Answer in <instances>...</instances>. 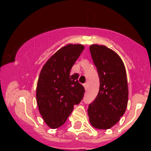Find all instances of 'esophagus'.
Instances as JSON below:
<instances>
[{"label": "esophagus", "mask_w": 151, "mask_h": 151, "mask_svg": "<svg viewBox=\"0 0 151 151\" xmlns=\"http://www.w3.org/2000/svg\"><path fill=\"white\" fill-rule=\"evenodd\" d=\"M83 85H84V88H85V90H87V88H88V84L87 83H85Z\"/></svg>", "instance_id": "34e87169"}]
</instances>
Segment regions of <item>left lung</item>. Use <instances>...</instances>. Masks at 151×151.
I'll return each mask as SVG.
<instances>
[{
	"label": "left lung",
	"mask_w": 151,
	"mask_h": 151,
	"mask_svg": "<svg viewBox=\"0 0 151 151\" xmlns=\"http://www.w3.org/2000/svg\"><path fill=\"white\" fill-rule=\"evenodd\" d=\"M91 55L100 78L98 94L88 109L91 125L109 129L119 121L128 104L126 71L120 57L104 45H92Z\"/></svg>",
	"instance_id": "8db88e82"
}]
</instances>
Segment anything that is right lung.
<instances>
[{
    "label": "right lung",
    "mask_w": 151,
    "mask_h": 151,
    "mask_svg": "<svg viewBox=\"0 0 151 151\" xmlns=\"http://www.w3.org/2000/svg\"><path fill=\"white\" fill-rule=\"evenodd\" d=\"M85 47L68 44L47 60L38 77L36 101L40 114L50 129L63 125L83 98L85 88L78 82V74L70 70Z\"/></svg>",
    "instance_id": "obj_1"
}]
</instances>
